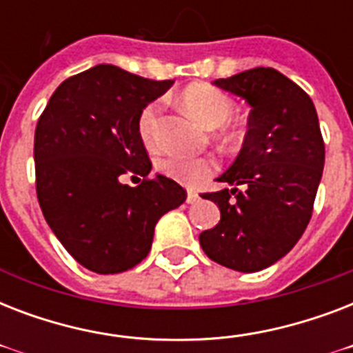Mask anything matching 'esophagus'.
Instances as JSON below:
<instances>
[{"instance_id": "34e87169", "label": "esophagus", "mask_w": 353, "mask_h": 353, "mask_svg": "<svg viewBox=\"0 0 353 353\" xmlns=\"http://www.w3.org/2000/svg\"><path fill=\"white\" fill-rule=\"evenodd\" d=\"M199 199V194L196 190H188L187 194V203H196Z\"/></svg>"}]
</instances>
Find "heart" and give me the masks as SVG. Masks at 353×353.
Masks as SVG:
<instances>
[{"instance_id": "b5f03b06", "label": "heart", "mask_w": 353, "mask_h": 353, "mask_svg": "<svg viewBox=\"0 0 353 353\" xmlns=\"http://www.w3.org/2000/svg\"><path fill=\"white\" fill-rule=\"evenodd\" d=\"M183 106L194 119H198L203 126L218 128L232 115V102L223 91L216 90L212 85H190L181 93ZM161 104L150 102L148 106L139 115L137 130L139 137L143 139L146 146H152L157 139V119H159ZM161 170L166 176L174 177L176 181L185 185H194L207 177L214 168V161L207 157H183V155H170L159 163Z\"/></svg>"}]
</instances>
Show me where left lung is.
<instances>
[{
  "instance_id": "left-lung-1",
  "label": "left lung",
  "mask_w": 353,
  "mask_h": 353,
  "mask_svg": "<svg viewBox=\"0 0 353 353\" xmlns=\"http://www.w3.org/2000/svg\"><path fill=\"white\" fill-rule=\"evenodd\" d=\"M249 104L238 157L216 181L232 188L203 194L220 223L199 234L205 254L240 273L273 265L301 240L324 168L319 117L306 91L273 68L212 82Z\"/></svg>"
}]
</instances>
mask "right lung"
<instances>
[{
	"mask_svg": "<svg viewBox=\"0 0 353 353\" xmlns=\"http://www.w3.org/2000/svg\"><path fill=\"white\" fill-rule=\"evenodd\" d=\"M172 84L101 63L63 80L38 121L41 212L69 254L93 273H122L143 262L155 223L187 199L181 185L161 174L137 187L119 179L152 170L137 121Z\"/></svg>",
	"mask_w": 353,
	"mask_h": 353,
	"instance_id": "1",
	"label": "right lung"
}]
</instances>
